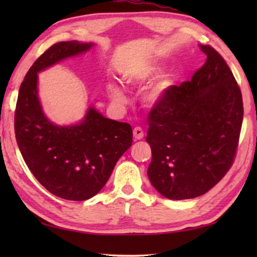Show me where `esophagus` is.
<instances>
[{
  "instance_id": "obj_1",
  "label": "esophagus",
  "mask_w": 257,
  "mask_h": 257,
  "mask_svg": "<svg viewBox=\"0 0 257 257\" xmlns=\"http://www.w3.org/2000/svg\"><path fill=\"white\" fill-rule=\"evenodd\" d=\"M133 134H134L135 141H139V139H142L143 137H144V130H143L141 127L134 128Z\"/></svg>"
}]
</instances>
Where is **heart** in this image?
<instances>
[{
	"label": "heart",
	"mask_w": 257,
	"mask_h": 257,
	"mask_svg": "<svg viewBox=\"0 0 257 257\" xmlns=\"http://www.w3.org/2000/svg\"><path fill=\"white\" fill-rule=\"evenodd\" d=\"M160 71L161 68L156 66L137 68L124 73L122 76V80L130 86L139 85L152 79L156 75H159ZM173 85H175V78L172 77V75L163 76L160 80L156 81L154 85H152L146 90L144 94V102L149 106L159 105V104L163 102L165 95L172 88ZM106 92L112 103L115 104V105L122 106L127 103V97H125L123 90L118 85H115L114 82L106 84Z\"/></svg>",
	"instance_id": "heart-1"
}]
</instances>
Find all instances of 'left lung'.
Wrapping results in <instances>:
<instances>
[{
	"mask_svg": "<svg viewBox=\"0 0 257 257\" xmlns=\"http://www.w3.org/2000/svg\"><path fill=\"white\" fill-rule=\"evenodd\" d=\"M207 59L189 81L172 86L152 108L146 142L152 150L147 176L169 199L205 194L231 167L240 135L241 92L222 56L199 45Z\"/></svg>",
	"mask_w": 257,
	"mask_h": 257,
	"instance_id": "1",
	"label": "left lung"
}]
</instances>
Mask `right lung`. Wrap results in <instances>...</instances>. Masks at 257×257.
I'll use <instances>...</instances> for the list:
<instances>
[{
    "label": "right lung",
    "instance_id": "1",
    "mask_svg": "<svg viewBox=\"0 0 257 257\" xmlns=\"http://www.w3.org/2000/svg\"><path fill=\"white\" fill-rule=\"evenodd\" d=\"M93 46L94 43L60 42L44 52L21 82L15 113L17 143L29 170L50 193L69 201L95 196L133 144L129 123L107 119L93 106L80 122L70 125L53 123L43 111L38 73Z\"/></svg>",
    "mask_w": 257,
    "mask_h": 257
}]
</instances>
